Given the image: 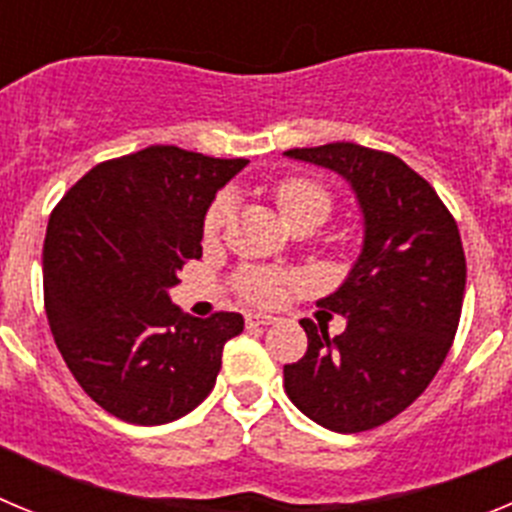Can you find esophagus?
I'll list each match as a JSON object with an SVG mask.
<instances>
[{
    "mask_svg": "<svg viewBox=\"0 0 512 512\" xmlns=\"http://www.w3.org/2000/svg\"><path fill=\"white\" fill-rule=\"evenodd\" d=\"M277 323L274 315H266V312H248L246 315V325L248 328H256V325H271Z\"/></svg>",
    "mask_w": 512,
    "mask_h": 512,
    "instance_id": "obj_1",
    "label": "esophagus"
}]
</instances>
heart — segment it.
Segmentation results:
<instances>
[{"instance_id": "b5f03b06", "label": "heart", "mask_w": 512, "mask_h": 512, "mask_svg": "<svg viewBox=\"0 0 512 512\" xmlns=\"http://www.w3.org/2000/svg\"><path fill=\"white\" fill-rule=\"evenodd\" d=\"M274 202L279 212L287 220V225L297 223H323L330 212V192L325 184L318 179H307V176H287L274 187ZM233 202L228 194H217L212 205L207 207L205 220H202V235L205 241H215L217 235L223 233L228 223ZM235 289L243 300L253 305H277L287 300L292 292L305 284V277L300 271H282V269H266V266H243L233 279Z\"/></svg>"}]
</instances>
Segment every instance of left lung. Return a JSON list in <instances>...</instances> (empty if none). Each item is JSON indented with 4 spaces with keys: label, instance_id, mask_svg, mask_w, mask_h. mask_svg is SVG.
I'll return each mask as SVG.
<instances>
[{
    "label": "left lung",
    "instance_id": "8db88e82",
    "mask_svg": "<svg viewBox=\"0 0 512 512\" xmlns=\"http://www.w3.org/2000/svg\"><path fill=\"white\" fill-rule=\"evenodd\" d=\"M289 158L351 182L364 212V248L338 292L318 305L348 318L341 336L300 320L307 351L284 366V390L310 420L361 433L410 408L454 343L467 259L436 189L387 151L328 143Z\"/></svg>",
    "mask_w": 512,
    "mask_h": 512
}]
</instances>
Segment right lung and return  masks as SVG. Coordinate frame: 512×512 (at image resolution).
<instances>
[{
	"instance_id": "right-lung-1",
	"label": "right lung",
	"mask_w": 512,
	"mask_h": 512,
	"mask_svg": "<svg viewBox=\"0 0 512 512\" xmlns=\"http://www.w3.org/2000/svg\"><path fill=\"white\" fill-rule=\"evenodd\" d=\"M176 146L110 158L53 207L43 300L63 361L99 408L135 425L182 418L215 387L238 312L189 318L171 305L187 261L202 259L212 197L246 166Z\"/></svg>"
}]
</instances>
